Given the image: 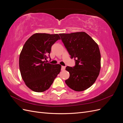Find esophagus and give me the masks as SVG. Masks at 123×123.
I'll return each instance as SVG.
<instances>
[{
  "label": "esophagus",
  "mask_w": 123,
  "mask_h": 123,
  "mask_svg": "<svg viewBox=\"0 0 123 123\" xmlns=\"http://www.w3.org/2000/svg\"><path fill=\"white\" fill-rule=\"evenodd\" d=\"M65 68H66L65 66H62V70H64L65 69Z\"/></svg>",
  "instance_id": "34e87169"
}]
</instances>
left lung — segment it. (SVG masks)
Segmentation results:
<instances>
[{"label":"left lung","instance_id":"left-lung-1","mask_svg":"<svg viewBox=\"0 0 123 123\" xmlns=\"http://www.w3.org/2000/svg\"><path fill=\"white\" fill-rule=\"evenodd\" d=\"M59 35L71 58L75 62L73 67L66 68L70 73L66 84L74 91L86 90L95 83L100 72V53L98 44L84 32Z\"/></svg>","mask_w":123,"mask_h":123}]
</instances>
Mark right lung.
<instances>
[{"instance_id": "1", "label": "right lung", "mask_w": 123, "mask_h": 123, "mask_svg": "<svg viewBox=\"0 0 123 123\" xmlns=\"http://www.w3.org/2000/svg\"><path fill=\"white\" fill-rule=\"evenodd\" d=\"M58 39L57 34L35 33L24 44L19 56V69L25 84L33 91L48 90L61 71L60 65L45 61L50 58L51 47Z\"/></svg>"}]
</instances>
